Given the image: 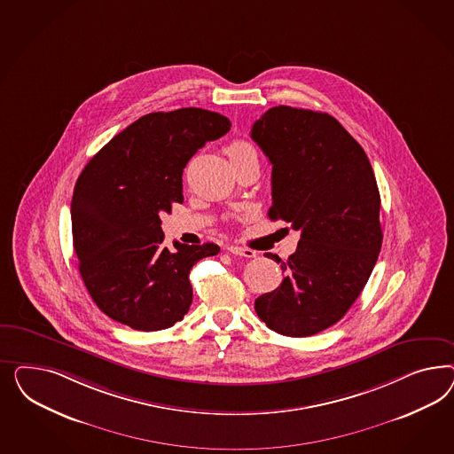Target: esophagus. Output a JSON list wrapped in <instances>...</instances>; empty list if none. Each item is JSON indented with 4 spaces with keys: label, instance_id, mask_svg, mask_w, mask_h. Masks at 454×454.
Wrapping results in <instances>:
<instances>
[{
    "label": "esophagus",
    "instance_id": "1",
    "mask_svg": "<svg viewBox=\"0 0 454 454\" xmlns=\"http://www.w3.org/2000/svg\"><path fill=\"white\" fill-rule=\"evenodd\" d=\"M226 249H228L230 254H236V256H245V258H254L256 256V251H253L249 247H234V245H231V247H228Z\"/></svg>",
    "mask_w": 454,
    "mask_h": 454
}]
</instances>
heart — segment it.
I'll list each match as a JSON object with an SVG mask.
<instances>
[{"instance_id":"b5f03b06","label":"heart","mask_w":454,"mask_h":454,"mask_svg":"<svg viewBox=\"0 0 454 454\" xmlns=\"http://www.w3.org/2000/svg\"><path fill=\"white\" fill-rule=\"evenodd\" d=\"M226 154H228V158H230V161L233 163V161L243 160V158H247V156H256V150H254L249 143H247V141L238 139V141H233V143L226 148Z\"/></svg>"}]
</instances>
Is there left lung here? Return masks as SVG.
<instances>
[{"instance_id":"8db88e82","label":"left lung","mask_w":454,"mask_h":454,"mask_svg":"<svg viewBox=\"0 0 454 454\" xmlns=\"http://www.w3.org/2000/svg\"><path fill=\"white\" fill-rule=\"evenodd\" d=\"M251 137L273 165L268 211L301 233L286 271L254 309L270 330L302 338L338 323L356 301L378 260L381 198L372 163L341 124L319 111L270 108Z\"/></svg>"}]
</instances>
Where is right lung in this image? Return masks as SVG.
Here are the masks:
<instances>
[{"mask_svg": "<svg viewBox=\"0 0 454 454\" xmlns=\"http://www.w3.org/2000/svg\"><path fill=\"white\" fill-rule=\"evenodd\" d=\"M230 120L201 108L141 116L84 166L71 200L73 247L84 286L111 319L166 330L192 301L190 271L215 243L163 245L161 213L183 203V169Z\"/></svg>", "mask_w": 454, "mask_h": 454, "instance_id": "add662e5", "label": "right lung"}]
</instances>
